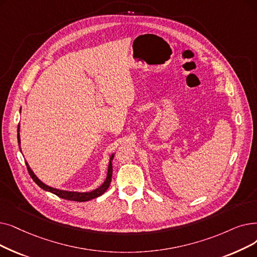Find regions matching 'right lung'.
Returning a JSON list of instances; mask_svg holds the SVG:
<instances>
[{"instance_id":"obj_1","label":"right lung","mask_w":257,"mask_h":257,"mask_svg":"<svg viewBox=\"0 0 257 257\" xmlns=\"http://www.w3.org/2000/svg\"><path fill=\"white\" fill-rule=\"evenodd\" d=\"M18 143H19V147H20V150H21V139H20V125L18 126ZM114 158V153L111 154L110 156V161H109V165H108V172H107V177L105 182L99 186L98 188L94 189V190L90 191V192H74V191H66V190H60V189H57V188H52V187H49L47 185L44 184L42 181H40L38 176L33 173V171L31 170V168L29 167L28 163L26 162V166H27V170L31 176V178L33 181L36 182V184L41 187L42 189H44V190H46L48 192H51L55 195H58L59 197H62L64 199H68V200H74V202H87V200H90V199H93L95 197H98L99 195H102L107 189L108 187L110 186V183H111V177H112V160Z\"/></svg>"}]
</instances>
